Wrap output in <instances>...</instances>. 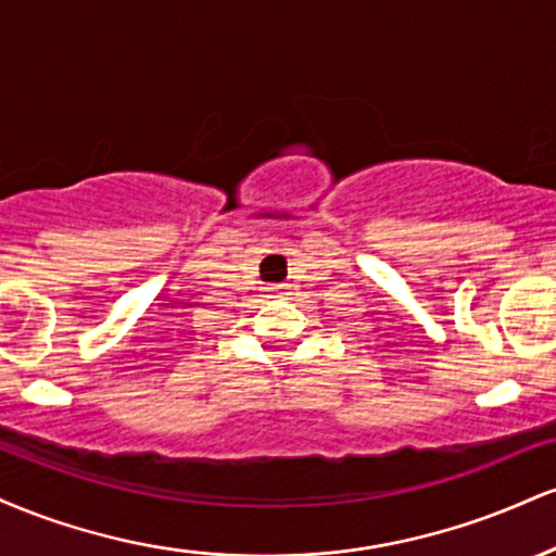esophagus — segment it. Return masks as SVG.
<instances>
[{
	"label": "esophagus",
	"instance_id": "1",
	"mask_svg": "<svg viewBox=\"0 0 556 556\" xmlns=\"http://www.w3.org/2000/svg\"><path fill=\"white\" fill-rule=\"evenodd\" d=\"M287 292H290V287H287V285H277V287H271V295H277V298H285Z\"/></svg>",
	"mask_w": 556,
	"mask_h": 556
}]
</instances>
